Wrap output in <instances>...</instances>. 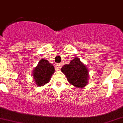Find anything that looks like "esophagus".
<instances>
[{
	"label": "esophagus",
	"mask_w": 123,
	"mask_h": 123,
	"mask_svg": "<svg viewBox=\"0 0 123 123\" xmlns=\"http://www.w3.org/2000/svg\"><path fill=\"white\" fill-rule=\"evenodd\" d=\"M62 63H57V67L58 69L61 68H62Z\"/></svg>",
	"instance_id": "1"
}]
</instances>
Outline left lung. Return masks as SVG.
<instances>
[{"label":"left lung","instance_id":"obj_1","mask_svg":"<svg viewBox=\"0 0 123 123\" xmlns=\"http://www.w3.org/2000/svg\"><path fill=\"white\" fill-rule=\"evenodd\" d=\"M61 71L64 73L68 81L77 88H83L86 85L88 79V71L79 58L71 61L69 65H65Z\"/></svg>","mask_w":123,"mask_h":123}]
</instances>
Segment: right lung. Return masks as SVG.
Here are the masks:
<instances>
[{"mask_svg": "<svg viewBox=\"0 0 123 123\" xmlns=\"http://www.w3.org/2000/svg\"><path fill=\"white\" fill-rule=\"evenodd\" d=\"M53 65L44 59H41L33 71L35 82L38 86H41L50 81V77L54 73Z\"/></svg>", "mask_w": 123, "mask_h": 123, "instance_id": "1", "label": "right lung"}]
</instances>
